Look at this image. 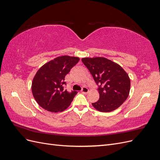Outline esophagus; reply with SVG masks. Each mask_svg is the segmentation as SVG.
<instances>
[{
    "label": "esophagus",
    "mask_w": 160,
    "mask_h": 160,
    "mask_svg": "<svg viewBox=\"0 0 160 160\" xmlns=\"http://www.w3.org/2000/svg\"><path fill=\"white\" fill-rule=\"evenodd\" d=\"M81 92H82V93H83L87 94V93H88V92H89V89H88V88H85V87H84V88H83V89H82Z\"/></svg>",
    "instance_id": "1"
}]
</instances>
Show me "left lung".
I'll return each mask as SVG.
<instances>
[{
	"label": "left lung",
	"instance_id": "obj_1",
	"mask_svg": "<svg viewBox=\"0 0 160 160\" xmlns=\"http://www.w3.org/2000/svg\"><path fill=\"white\" fill-rule=\"evenodd\" d=\"M99 85V99L92 103L101 112L118 109L127 99L131 81L125 70L116 62L105 57H85L81 59Z\"/></svg>",
	"mask_w": 160,
	"mask_h": 160
}]
</instances>
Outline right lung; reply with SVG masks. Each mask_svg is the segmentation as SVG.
Segmentation results:
<instances>
[{
    "mask_svg": "<svg viewBox=\"0 0 160 160\" xmlns=\"http://www.w3.org/2000/svg\"><path fill=\"white\" fill-rule=\"evenodd\" d=\"M79 58L67 55L55 58L43 65L37 72L32 82V93L37 103L53 113L61 112L71 105L77 93L64 89L65 77Z\"/></svg>",
    "mask_w": 160,
    "mask_h": 160,
    "instance_id": "1",
    "label": "right lung"
}]
</instances>
